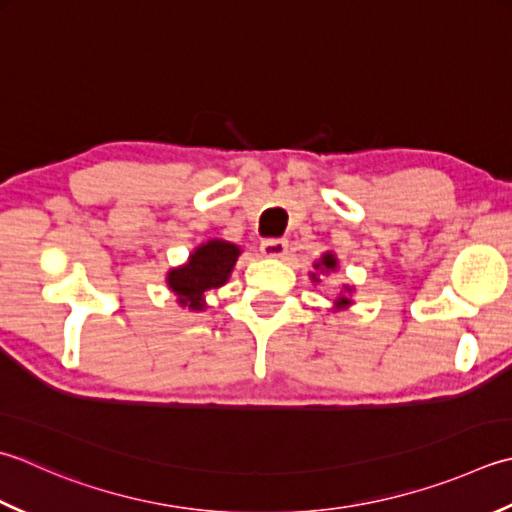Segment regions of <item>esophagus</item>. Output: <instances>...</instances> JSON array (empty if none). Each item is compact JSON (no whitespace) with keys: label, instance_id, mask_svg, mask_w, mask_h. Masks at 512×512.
I'll list each match as a JSON object with an SVG mask.
<instances>
[{"label":"esophagus","instance_id":"obj_1","mask_svg":"<svg viewBox=\"0 0 512 512\" xmlns=\"http://www.w3.org/2000/svg\"><path fill=\"white\" fill-rule=\"evenodd\" d=\"M286 250H288L286 239H279L277 237V239H264V242H262V253L266 257H273V259L284 257Z\"/></svg>","mask_w":512,"mask_h":512}]
</instances>
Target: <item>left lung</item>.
Listing matches in <instances>:
<instances>
[{
	"label": "left lung",
	"mask_w": 512,
	"mask_h": 512,
	"mask_svg": "<svg viewBox=\"0 0 512 512\" xmlns=\"http://www.w3.org/2000/svg\"><path fill=\"white\" fill-rule=\"evenodd\" d=\"M313 268H315V273H310V279L319 284V282H322V279H319V273H333V270L339 268V259L333 253V250H326V253L313 264ZM353 293H355V286H348V284L342 286V290H339L337 297L333 299L335 313H337V310H346V308L353 306Z\"/></svg>",
	"instance_id": "obj_1"
}]
</instances>
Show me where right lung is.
<instances>
[{
  "label": "right lung",
  "instance_id": "obj_1",
  "mask_svg": "<svg viewBox=\"0 0 512 512\" xmlns=\"http://www.w3.org/2000/svg\"><path fill=\"white\" fill-rule=\"evenodd\" d=\"M242 248L226 239H206L193 248L182 266L170 268L166 273V286L177 297V304L193 313H204L208 308L206 293L222 288L237 264Z\"/></svg>",
  "mask_w": 512,
  "mask_h": 512
}]
</instances>
